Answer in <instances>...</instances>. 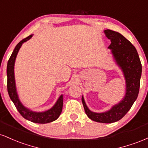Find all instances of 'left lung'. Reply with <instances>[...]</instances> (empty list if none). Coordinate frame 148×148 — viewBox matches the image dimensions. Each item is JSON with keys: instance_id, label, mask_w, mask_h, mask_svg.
<instances>
[{"instance_id": "left-lung-1", "label": "left lung", "mask_w": 148, "mask_h": 148, "mask_svg": "<svg viewBox=\"0 0 148 148\" xmlns=\"http://www.w3.org/2000/svg\"><path fill=\"white\" fill-rule=\"evenodd\" d=\"M104 33L111 42L108 48L111 49L115 62L123 72L126 81V93L121 101L114 105L109 111L103 113L91 111L86 106L84 97H82V103L86 115L92 120L97 123H112L123 118L137 99L142 65L136 49L123 35L109 29L105 30Z\"/></svg>"}]
</instances>
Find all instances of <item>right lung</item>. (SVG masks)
<instances>
[{"instance_id": "1", "label": "right lung", "mask_w": 148, "mask_h": 148, "mask_svg": "<svg viewBox=\"0 0 148 148\" xmlns=\"http://www.w3.org/2000/svg\"><path fill=\"white\" fill-rule=\"evenodd\" d=\"M32 36H33V35H30L23 40H22L20 42H18L17 45L15 47L14 51H13L12 53L11 56L8 60V65H7L8 92L10 99L13 101L16 109L25 119L33 122V123L39 124L51 123V122L58 119V118L60 116L61 112H62V105H63V95H61L54 104V106L49 110L44 112H35L30 110L29 108H27L26 107H25L22 104L19 99H18L17 92H16L14 72L15 60H16L18 50L21 48L22 44L30 40Z\"/></svg>"}]
</instances>
